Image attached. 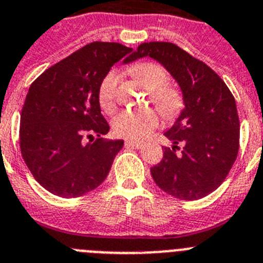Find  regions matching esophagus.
<instances>
[{
    "label": "esophagus",
    "instance_id": "obj_1",
    "mask_svg": "<svg viewBox=\"0 0 263 263\" xmlns=\"http://www.w3.org/2000/svg\"><path fill=\"white\" fill-rule=\"evenodd\" d=\"M126 146H135V148L140 149L144 146V143H140V141H132V140H126Z\"/></svg>",
    "mask_w": 263,
    "mask_h": 263
}]
</instances>
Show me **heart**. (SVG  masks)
Wrapping results in <instances>:
<instances>
[{"label":"heart","instance_id":"heart-1","mask_svg":"<svg viewBox=\"0 0 263 263\" xmlns=\"http://www.w3.org/2000/svg\"><path fill=\"white\" fill-rule=\"evenodd\" d=\"M132 73L140 84L151 91V101L165 118L176 117L182 107V97L174 87L169 86V74L162 65L157 63L136 64ZM118 76L108 73L98 87V103L103 112L111 114L117 107ZM158 124V118L153 110H126L117 114L111 122L114 134L126 139L140 140Z\"/></svg>","mask_w":263,"mask_h":263}]
</instances>
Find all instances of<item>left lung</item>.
<instances>
[{"instance_id":"8db88e82","label":"left lung","mask_w":263,"mask_h":263,"mask_svg":"<svg viewBox=\"0 0 263 263\" xmlns=\"http://www.w3.org/2000/svg\"><path fill=\"white\" fill-rule=\"evenodd\" d=\"M145 56L173 76L184 105L165 132L172 148H165L164 157L151 167V174L169 195L182 200L200 199L223 183L237 157L240 122L236 101L211 68L176 44L143 43L129 61ZM178 143L182 151L177 154Z\"/></svg>"}]
</instances>
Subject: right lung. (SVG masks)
I'll use <instances>...</instances> for the list:
<instances>
[{
  "instance_id": "add662e5",
  "label": "right lung",
  "mask_w": 263,
  "mask_h": 263,
  "mask_svg": "<svg viewBox=\"0 0 263 263\" xmlns=\"http://www.w3.org/2000/svg\"><path fill=\"white\" fill-rule=\"evenodd\" d=\"M131 51L119 43L93 42L48 68L28 89L21 112V152L49 193L81 196L107 177L124 141L101 137L110 127L101 114L98 87Z\"/></svg>"
}]
</instances>
